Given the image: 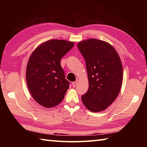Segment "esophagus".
Masks as SVG:
<instances>
[{"mask_svg":"<svg viewBox=\"0 0 147 147\" xmlns=\"http://www.w3.org/2000/svg\"><path fill=\"white\" fill-rule=\"evenodd\" d=\"M72 84H73V86L74 88V87H76V86L77 85V82H74L72 83Z\"/></svg>","mask_w":147,"mask_h":147,"instance_id":"obj_1","label":"esophagus"}]
</instances>
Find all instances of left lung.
Returning a JSON list of instances; mask_svg holds the SVG:
<instances>
[{
    "mask_svg": "<svg viewBox=\"0 0 147 147\" xmlns=\"http://www.w3.org/2000/svg\"><path fill=\"white\" fill-rule=\"evenodd\" d=\"M78 48L86 62L89 88L82 100L89 111L100 112L117 98L123 83V65L115 49L95 38L83 40Z\"/></svg>",
    "mask_w": 147,
    "mask_h": 147,
    "instance_id": "obj_1",
    "label": "left lung"
}]
</instances>
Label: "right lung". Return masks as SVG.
<instances>
[{
  "mask_svg": "<svg viewBox=\"0 0 147 147\" xmlns=\"http://www.w3.org/2000/svg\"><path fill=\"white\" fill-rule=\"evenodd\" d=\"M74 42L53 39L39 45L28 62L26 80L33 99L46 108L62 101L69 86L65 79L61 59L73 47Z\"/></svg>",
  "mask_w": 147,
  "mask_h": 147,
  "instance_id": "1",
  "label": "right lung"
}]
</instances>
